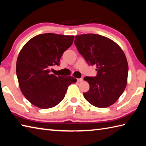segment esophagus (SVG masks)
I'll return each instance as SVG.
<instances>
[{"label": "esophagus", "instance_id": "esophagus-1", "mask_svg": "<svg viewBox=\"0 0 146 146\" xmlns=\"http://www.w3.org/2000/svg\"><path fill=\"white\" fill-rule=\"evenodd\" d=\"M83 81V78H78L77 79V82H82Z\"/></svg>", "mask_w": 146, "mask_h": 146}]
</instances>
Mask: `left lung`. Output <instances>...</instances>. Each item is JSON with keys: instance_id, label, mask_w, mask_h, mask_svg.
<instances>
[{"instance_id": "obj_1", "label": "left lung", "mask_w": 146, "mask_h": 146, "mask_svg": "<svg viewBox=\"0 0 146 146\" xmlns=\"http://www.w3.org/2000/svg\"><path fill=\"white\" fill-rule=\"evenodd\" d=\"M75 44L88 64L96 66V77L85 76L89 84L85 99L98 108H107L117 101L127 84L128 65L123 51L112 40L98 34L76 35Z\"/></svg>"}]
</instances>
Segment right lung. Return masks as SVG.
<instances>
[{"label":"right lung","instance_id":"right-lung-1","mask_svg":"<svg viewBox=\"0 0 146 146\" xmlns=\"http://www.w3.org/2000/svg\"><path fill=\"white\" fill-rule=\"evenodd\" d=\"M74 36L44 33L31 38L17 59L16 75L22 94L33 105L48 109L64 99L68 86L76 79L71 76L50 73L53 65H59L65 50L73 44Z\"/></svg>","mask_w":146,"mask_h":146}]
</instances>
